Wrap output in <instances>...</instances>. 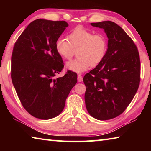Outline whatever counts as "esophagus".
I'll return each mask as SVG.
<instances>
[{"label":"esophagus","instance_id":"esophagus-1","mask_svg":"<svg viewBox=\"0 0 151 151\" xmlns=\"http://www.w3.org/2000/svg\"><path fill=\"white\" fill-rule=\"evenodd\" d=\"M77 79H78V82H82L83 81V76L81 75H78L77 76Z\"/></svg>","mask_w":151,"mask_h":151}]
</instances>
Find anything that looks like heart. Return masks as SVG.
Returning a JSON list of instances; mask_svg holds the SVG:
<instances>
[{
    "mask_svg": "<svg viewBox=\"0 0 151 151\" xmlns=\"http://www.w3.org/2000/svg\"><path fill=\"white\" fill-rule=\"evenodd\" d=\"M66 39L59 37L56 40V51L61 57L70 60L77 50L78 58L66 64L68 70L83 73L89 68L95 67L105 57L108 42L103 34H94L81 26L76 27Z\"/></svg>",
    "mask_w": 151,
    "mask_h": 151,
    "instance_id": "heart-1",
    "label": "heart"
}]
</instances>
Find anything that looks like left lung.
<instances>
[{
	"label": "left lung",
	"mask_w": 151,
	"mask_h": 151,
	"mask_svg": "<svg viewBox=\"0 0 151 151\" xmlns=\"http://www.w3.org/2000/svg\"><path fill=\"white\" fill-rule=\"evenodd\" d=\"M91 24L103 29L109 40L103 62L83 78L85 104L91 116L106 121L122 114L134 98L140 84V57L133 40L117 24Z\"/></svg>",
	"instance_id": "1"
}]
</instances>
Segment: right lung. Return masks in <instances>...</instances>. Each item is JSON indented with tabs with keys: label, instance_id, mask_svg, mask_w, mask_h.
<instances>
[{
	"label": "right lung",
	"instance_id": "obj_1",
	"mask_svg": "<svg viewBox=\"0 0 151 151\" xmlns=\"http://www.w3.org/2000/svg\"><path fill=\"white\" fill-rule=\"evenodd\" d=\"M68 26L65 21L37 19L15 42L11 57V78L25 110L36 118L48 120L63 111L77 75L67 72L55 78L64 67L55 42Z\"/></svg>",
	"mask_w": 151,
	"mask_h": 151
}]
</instances>
